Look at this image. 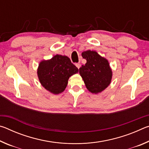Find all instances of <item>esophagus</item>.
<instances>
[{"label":"esophagus","mask_w":149,"mask_h":149,"mask_svg":"<svg viewBox=\"0 0 149 149\" xmlns=\"http://www.w3.org/2000/svg\"><path fill=\"white\" fill-rule=\"evenodd\" d=\"M75 65H76V67L78 69H79L81 66V64H80V63H77V64H75Z\"/></svg>","instance_id":"1"}]
</instances>
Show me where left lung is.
Segmentation results:
<instances>
[{"instance_id":"left-lung-1","label":"left lung","mask_w":149,"mask_h":149,"mask_svg":"<svg viewBox=\"0 0 149 149\" xmlns=\"http://www.w3.org/2000/svg\"><path fill=\"white\" fill-rule=\"evenodd\" d=\"M82 57L87 60L79 68V74L89 91L95 94L102 92L110 85L112 72L109 62L93 50L82 52Z\"/></svg>"}]
</instances>
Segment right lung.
I'll return each mask as SVG.
<instances>
[{
    "instance_id": "right-lung-1",
    "label": "right lung",
    "mask_w": 149,
    "mask_h": 149,
    "mask_svg": "<svg viewBox=\"0 0 149 149\" xmlns=\"http://www.w3.org/2000/svg\"><path fill=\"white\" fill-rule=\"evenodd\" d=\"M77 68L66 56L56 54L39 63L37 75L42 87L54 95L65 90L70 76L77 74Z\"/></svg>"
}]
</instances>
